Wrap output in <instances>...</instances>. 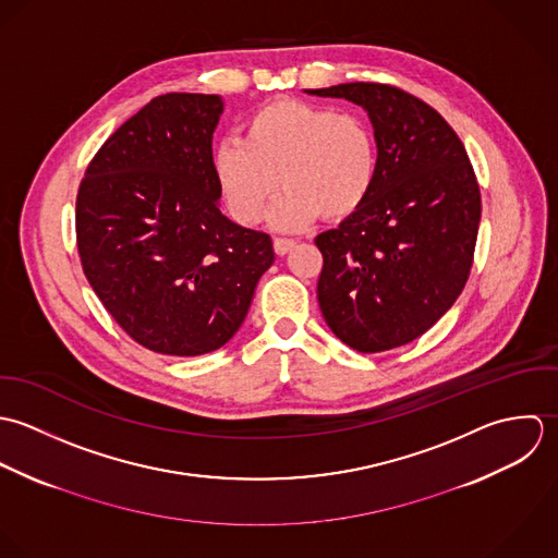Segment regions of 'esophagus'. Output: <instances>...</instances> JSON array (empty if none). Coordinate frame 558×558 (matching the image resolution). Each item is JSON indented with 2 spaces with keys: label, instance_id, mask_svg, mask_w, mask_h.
<instances>
[{
  "label": "esophagus",
  "instance_id": "obj_1",
  "mask_svg": "<svg viewBox=\"0 0 558 558\" xmlns=\"http://www.w3.org/2000/svg\"><path fill=\"white\" fill-rule=\"evenodd\" d=\"M293 245H295V241H293V239H284V236L274 239V250H276V254H278V256L289 254V252L293 250Z\"/></svg>",
  "mask_w": 558,
  "mask_h": 558
}]
</instances>
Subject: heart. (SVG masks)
Masks as SVG:
<instances>
[{"label": "heart", "instance_id": "1", "mask_svg": "<svg viewBox=\"0 0 558 558\" xmlns=\"http://www.w3.org/2000/svg\"><path fill=\"white\" fill-rule=\"evenodd\" d=\"M214 174L239 223L258 222L282 183L287 192L269 220L278 230H302L322 216L349 218L366 203L377 177V146L355 113L280 99L245 120L243 140L218 142Z\"/></svg>", "mask_w": 558, "mask_h": 558}]
</instances>
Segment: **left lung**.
<instances>
[{
    "label": "left lung",
    "mask_w": 558,
    "mask_h": 558,
    "mask_svg": "<svg viewBox=\"0 0 558 558\" xmlns=\"http://www.w3.org/2000/svg\"><path fill=\"white\" fill-rule=\"evenodd\" d=\"M306 93L360 106L377 144L366 203L315 239L324 319L355 351L401 347L465 287L481 222L474 170L450 124L410 93L364 82Z\"/></svg>",
    "instance_id": "8db88e82"
}]
</instances>
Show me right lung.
<instances>
[{
  "label": "right lung",
  "mask_w": 558,
  "mask_h": 558,
  "mask_svg": "<svg viewBox=\"0 0 558 558\" xmlns=\"http://www.w3.org/2000/svg\"><path fill=\"white\" fill-rule=\"evenodd\" d=\"M220 95L170 93L99 148L77 194L84 274L135 342L203 355L241 328L271 236L230 222L214 174Z\"/></svg>",
  "instance_id": "obj_1"
}]
</instances>
